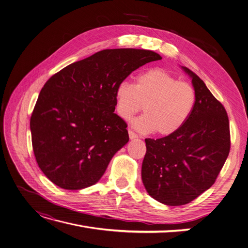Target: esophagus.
<instances>
[{
	"instance_id": "1",
	"label": "esophagus",
	"mask_w": 248,
	"mask_h": 248,
	"mask_svg": "<svg viewBox=\"0 0 248 248\" xmlns=\"http://www.w3.org/2000/svg\"><path fill=\"white\" fill-rule=\"evenodd\" d=\"M128 136H130V139H137L139 136L135 133V132H133L132 130H128Z\"/></svg>"
}]
</instances>
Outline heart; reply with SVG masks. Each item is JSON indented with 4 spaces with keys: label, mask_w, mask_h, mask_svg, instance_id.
I'll use <instances>...</instances> for the list:
<instances>
[{
    "label": "heart",
    "mask_w": 248,
    "mask_h": 248,
    "mask_svg": "<svg viewBox=\"0 0 248 248\" xmlns=\"http://www.w3.org/2000/svg\"><path fill=\"white\" fill-rule=\"evenodd\" d=\"M196 103L195 88L163 69L148 70L139 75L136 85L124 81L115 90L116 111L123 120H131L144 107L145 115L133 123L144 134L176 133L187 122Z\"/></svg>",
    "instance_id": "1"
}]
</instances>
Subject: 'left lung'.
Listing matches in <instances>:
<instances>
[{
  "label": "left lung",
  "instance_id": "left-lung-1",
  "mask_svg": "<svg viewBox=\"0 0 248 248\" xmlns=\"http://www.w3.org/2000/svg\"><path fill=\"white\" fill-rule=\"evenodd\" d=\"M192 79L197 103L176 133L146 139L142 180L149 195L167 206L197 199L216 181L230 152L229 118L223 104L203 81L182 67Z\"/></svg>",
  "mask_w": 248,
  "mask_h": 248
}]
</instances>
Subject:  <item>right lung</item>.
<instances>
[{
	"instance_id": "1",
	"label": "right lung",
	"mask_w": 248,
	"mask_h": 248,
	"mask_svg": "<svg viewBox=\"0 0 248 248\" xmlns=\"http://www.w3.org/2000/svg\"><path fill=\"white\" fill-rule=\"evenodd\" d=\"M157 52L103 49L51 76L30 117L32 148L45 175L64 189L97 182L128 142L127 124L114 113L118 85Z\"/></svg>"
}]
</instances>
